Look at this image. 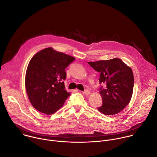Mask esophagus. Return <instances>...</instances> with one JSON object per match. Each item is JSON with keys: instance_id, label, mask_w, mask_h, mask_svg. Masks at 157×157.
I'll return each mask as SVG.
<instances>
[{"instance_id": "obj_1", "label": "esophagus", "mask_w": 157, "mask_h": 157, "mask_svg": "<svg viewBox=\"0 0 157 157\" xmlns=\"http://www.w3.org/2000/svg\"><path fill=\"white\" fill-rule=\"evenodd\" d=\"M82 94H84V95H89V94H90V91L89 90H88V89H86V90H84V91H82Z\"/></svg>"}]
</instances>
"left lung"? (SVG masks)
Listing matches in <instances>:
<instances>
[{
	"label": "left lung",
	"instance_id": "1",
	"mask_svg": "<svg viewBox=\"0 0 157 157\" xmlns=\"http://www.w3.org/2000/svg\"><path fill=\"white\" fill-rule=\"evenodd\" d=\"M100 73L99 83L105 84L99 89L102 104L98 108L105 115H114L122 111L129 103L133 89V75L132 69L121 59L114 58L88 62Z\"/></svg>",
	"mask_w": 157,
	"mask_h": 157
}]
</instances>
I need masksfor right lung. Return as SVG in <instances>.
Returning a JSON list of instances; mask_svg holds the SVG:
<instances>
[{
  "instance_id": "1",
  "label": "right lung",
  "mask_w": 157,
  "mask_h": 157,
  "mask_svg": "<svg viewBox=\"0 0 157 157\" xmlns=\"http://www.w3.org/2000/svg\"><path fill=\"white\" fill-rule=\"evenodd\" d=\"M75 59L47 48L30 61L25 76L26 91L31 104L40 113H55L70 96L63 81L66 78L65 69Z\"/></svg>"
}]
</instances>
